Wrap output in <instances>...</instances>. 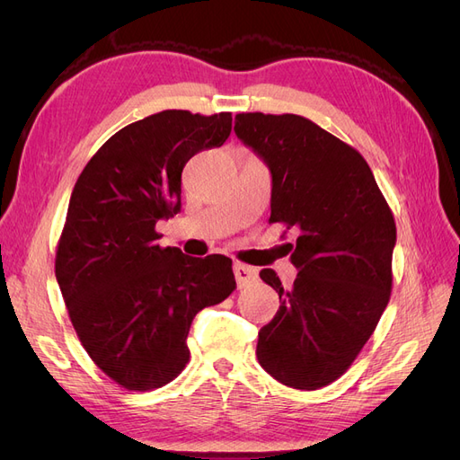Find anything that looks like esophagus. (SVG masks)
Segmentation results:
<instances>
[{"instance_id": "obj_1", "label": "esophagus", "mask_w": 460, "mask_h": 460, "mask_svg": "<svg viewBox=\"0 0 460 460\" xmlns=\"http://www.w3.org/2000/svg\"><path fill=\"white\" fill-rule=\"evenodd\" d=\"M234 276H235V282H238V288H245L247 284L257 280V269L249 267V264H243V262H234Z\"/></svg>"}]
</instances>
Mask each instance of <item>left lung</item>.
Returning a JSON list of instances; mask_svg holds the SVG:
<instances>
[{
    "label": "left lung",
    "mask_w": 460,
    "mask_h": 460,
    "mask_svg": "<svg viewBox=\"0 0 460 460\" xmlns=\"http://www.w3.org/2000/svg\"><path fill=\"white\" fill-rule=\"evenodd\" d=\"M235 136L272 176L270 222L297 230V269L280 309L259 332L257 358L280 384L318 389L351 367L392 294L395 220L363 155L299 115H235Z\"/></svg>",
    "instance_id": "1"
}]
</instances>
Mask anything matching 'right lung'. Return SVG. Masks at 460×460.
Masks as SVG:
<instances>
[{"mask_svg":"<svg viewBox=\"0 0 460 460\" xmlns=\"http://www.w3.org/2000/svg\"><path fill=\"white\" fill-rule=\"evenodd\" d=\"M230 130L232 113L161 111L111 136L75 184L55 276L84 349L132 392L174 380L193 316L235 289L232 259L188 257L155 232L180 213L186 163Z\"/></svg>","mask_w":460,"mask_h":460,"instance_id":"right-lung-1","label":"right lung"}]
</instances>
